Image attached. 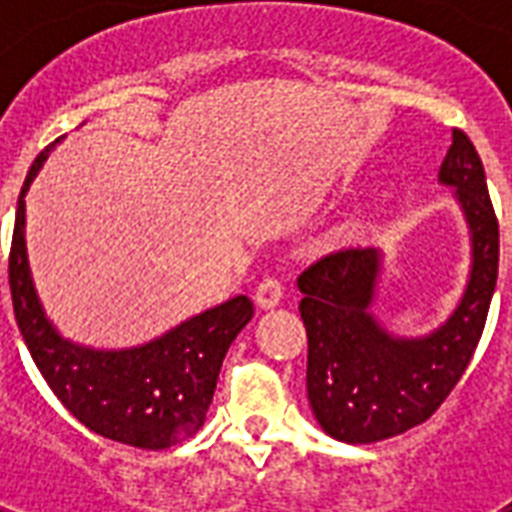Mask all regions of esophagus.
Masks as SVG:
<instances>
[{
    "label": "esophagus",
    "mask_w": 512,
    "mask_h": 512,
    "mask_svg": "<svg viewBox=\"0 0 512 512\" xmlns=\"http://www.w3.org/2000/svg\"><path fill=\"white\" fill-rule=\"evenodd\" d=\"M281 297H284V284H281L276 276H265L255 289V300L260 308H273V305L281 303Z\"/></svg>",
    "instance_id": "34e87169"
}]
</instances>
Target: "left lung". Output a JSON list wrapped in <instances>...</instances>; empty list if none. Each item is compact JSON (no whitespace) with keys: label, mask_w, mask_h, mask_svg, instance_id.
<instances>
[{"label":"left lung","mask_w":512,"mask_h":512,"mask_svg":"<svg viewBox=\"0 0 512 512\" xmlns=\"http://www.w3.org/2000/svg\"><path fill=\"white\" fill-rule=\"evenodd\" d=\"M470 228V276L454 313L425 337H396L372 316L382 252L337 249L305 268L300 316L308 332V401L329 436L374 444L433 417L484 335L500 265V225L481 156L462 130L438 170Z\"/></svg>","instance_id":"obj_1"}]
</instances>
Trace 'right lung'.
Returning a JSON list of instances; mask_svg holds the SVG:
<instances>
[{
	"label": "right lung",
	"instance_id": "right-lung-1",
	"mask_svg": "<svg viewBox=\"0 0 512 512\" xmlns=\"http://www.w3.org/2000/svg\"><path fill=\"white\" fill-rule=\"evenodd\" d=\"M50 148L31 164L15 212L10 292L20 335L52 393L84 428L138 449H170L207 420L225 353L255 313L252 300L233 297L138 348L95 350L60 337L36 297L23 233V196Z\"/></svg>",
	"mask_w": 512,
	"mask_h": 512
}]
</instances>
